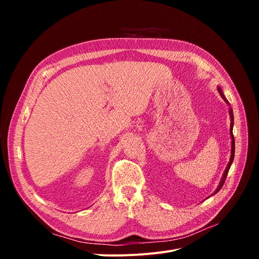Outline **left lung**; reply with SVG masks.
Here are the masks:
<instances>
[{"mask_svg": "<svg viewBox=\"0 0 259 259\" xmlns=\"http://www.w3.org/2000/svg\"><path fill=\"white\" fill-rule=\"evenodd\" d=\"M217 90H218V92H219V94H221V96H222V98L226 101V104L229 106V114H230V137H231V155H230V161H229V163H228V165H227V167H226V169H225V171H224V174H223V176H222V179H221V182H219V185H218V187L216 188V190L214 191V193L213 194H216L219 190L222 189L223 188V186H224V184H225V180H226V178H227V175H228V171H229V169H230V166H231V164H232V162H233V159H234V137H233V133H232V128H233V111H232V109H231V107H230V104H229V101L227 100V98L225 97V95H224V93H223V91H222V89L219 88H217Z\"/></svg>", "mask_w": 259, "mask_h": 259, "instance_id": "left-lung-1", "label": "left lung"}]
</instances>
